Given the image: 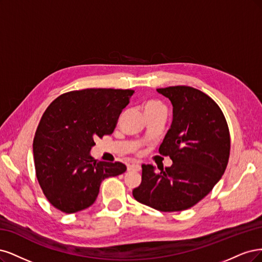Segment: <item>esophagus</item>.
Instances as JSON below:
<instances>
[{"label":"esophagus","instance_id":"34e87169","mask_svg":"<svg viewBox=\"0 0 262 262\" xmlns=\"http://www.w3.org/2000/svg\"><path fill=\"white\" fill-rule=\"evenodd\" d=\"M128 171H140L141 170V166L140 164L138 163H133V164H129L128 167H127Z\"/></svg>","mask_w":262,"mask_h":262}]
</instances>
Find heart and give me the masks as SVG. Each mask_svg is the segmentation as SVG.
Wrapping results in <instances>:
<instances>
[{
	"instance_id": "heart-1",
	"label": "heart",
	"mask_w": 262,
	"mask_h": 262,
	"mask_svg": "<svg viewBox=\"0 0 262 262\" xmlns=\"http://www.w3.org/2000/svg\"><path fill=\"white\" fill-rule=\"evenodd\" d=\"M142 108L143 111H145V113L150 111H158V110H164L165 111L164 105L160 102L159 100H156V99H149L145 101L142 104Z\"/></svg>"
}]
</instances>
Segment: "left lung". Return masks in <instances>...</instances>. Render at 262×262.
<instances>
[{"label":"left lung","mask_w":262,"mask_h":262,"mask_svg":"<svg viewBox=\"0 0 262 262\" xmlns=\"http://www.w3.org/2000/svg\"><path fill=\"white\" fill-rule=\"evenodd\" d=\"M171 100L173 121L159 148L173 164L156 171L142 164L141 183L133 196L162 212L191 208L212 190L230 158L231 137L225 116L215 101L188 86L157 89Z\"/></svg>","instance_id":"left-lung-1"}]
</instances>
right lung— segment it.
Here are the masks:
<instances>
[{
  "label": "right lung",
  "mask_w": 262,
  "mask_h": 262,
  "mask_svg": "<svg viewBox=\"0 0 262 262\" xmlns=\"http://www.w3.org/2000/svg\"><path fill=\"white\" fill-rule=\"evenodd\" d=\"M135 90L90 88L57 97L42 115L33 138L36 176L46 198L64 213L90 207L106 177L126 171L121 162L90 156L96 138L111 135Z\"/></svg>",
  "instance_id": "right-lung-1"
}]
</instances>
